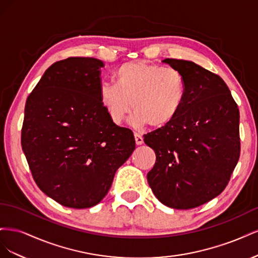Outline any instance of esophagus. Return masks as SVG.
<instances>
[{
	"instance_id": "1",
	"label": "esophagus",
	"mask_w": 258,
	"mask_h": 258,
	"mask_svg": "<svg viewBox=\"0 0 258 258\" xmlns=\"http://www.w3.org/2000/svg\"><path fill=\"white\" fill-rule=\"evenodd\" d=\"M135 139H136V144L137 145H142L144 143L143 137L139 134H135Z\"/></svg>"
}]
</instances>
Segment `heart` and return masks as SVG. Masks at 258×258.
I'll use <instances>...</instances> for the list:
<instances>
[{
  "label": "heart",
  "instance_id": "b5f03b06",
  "mask_svg": "<svg viewBox=\"0 0 258 258\" xmlns=\"http://www.w3.org/2000/svg\"><path fill=\"white\" fill-rule=\"evenodd\" d=\"M114 82L101 83L99 99L115 124H120L134 107L130 123L135 128H165L185 103L186 81L176 69L130 61L115 70Z\"/></svg>",
  "mask_w": 258,
  "mask_h": 258
}]
</instances>
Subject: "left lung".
<instances>
[{
  "mask_svg": "<svg viewBox=\"0 0 258 258\" xmlns=\"http://www.w3.org/2000/svg\"><path fill=\"white\" fill-rule=\"evenodd\" d=\"M162 62L184 75L186 98L172 122L144 136L156 153L147 182L165 206L197 208L225 189L237 166L238 105L218 75L189 60Z\"/></svg>",
  "mask_w": 258,
  "mask_h": 258,
  "instance_id": "8db88e82",
  "label": "left lung"
}]
</instances>
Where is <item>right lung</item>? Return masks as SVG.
I'll return each instance as SVG.
<instances>
[{
  "label": "right lung",
  "mask_w": 258,
  "mask_h": 258,
  "mask_svg": "<svg viewBox=\"0 0 258 258\" xmlns=\"http://www.w3.org/2000/svg\"><path fill=\"white\" fill-rule=\"evenodd\" d=\"M95 58H68L50 66L27 99L22 151L34 181L58 204L98 205L116 171L136 148L128 128L112 122L99 99Z\"/></svg>",
  "instance_id": "1"
}]
</instances>
